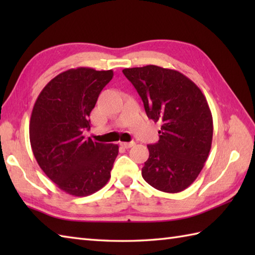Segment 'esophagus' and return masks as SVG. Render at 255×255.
<instances>
[{
	"label": "esophagus",
	"instance_id": "obj_1",
	"mask_svg": "<svg viewBox=\"0 0 255 255\" xmlns=\"http://www.w3.org/2000/svg\"><path fill=\"white\" fill-rule=\"evenodd\" d=\"M121 145H122V147H124V148L128 149V148H131V147H133V145H134V142H133V141H131V142H121Z\"/></svg>",
	"mask_w": 255,
	"mask_h": 255
}]
</instances>
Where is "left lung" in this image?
<instances>
[{
	"instance_id": "1",
	"label": "left lung",
	"mask_w": 255,
	"mask_h": 255,
	"mask_svg": "<svg viewBox=\"0 0 255 255\" xmlns=\"http://www.w3.org/2000/svg\"><path fill=\"white\" fill-rule=\"evenodd\" d=\"M143 102L148 118L161 123L159 141L148 144L141 174L151 186L178 193L196 180L213 141V116L192 80L158 66L124 69Z\"/></svg>"
}]
</instances>
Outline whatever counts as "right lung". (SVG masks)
Returning <instances> with one entry per match:
<instances>
[{
  "label": "right lung",
  "instance_id": "1",
  "mask_svg": "<svg viewBox=\"0 0 255 255\" xmlns=\"http://www.w3.org/2000/svg\"><path fill=\"white\" fill-rule=\"evenodd\" d=\"M113 70H67L48 83L32 108L29 139L37 163L56 185L73 196H88L106 185L118 144L85 138L90 114Z\"/></svg>",
  "mask_w": 255,
  "mask_h": 255
}]
</instances>
